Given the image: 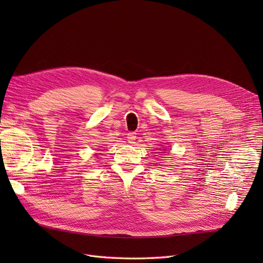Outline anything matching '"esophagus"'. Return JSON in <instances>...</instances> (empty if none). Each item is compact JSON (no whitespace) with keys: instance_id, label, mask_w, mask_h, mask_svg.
I'll return each instance as SVG.
<instances>
[{"instance_id":"1","label":"esophagus","mask_w":263,"mask_h":263,"mask_svg":"<svg viewBox=\"0 0 263 263\" xmlns=\"http://www.w3.org/2000/svg\"><path fill=\"white\" fill-rule=\"evenodd\" d=\"M135 140H136V134L135 133L127 134V141H128L129 144H134Z\"/></svg>"}]
</instances>
